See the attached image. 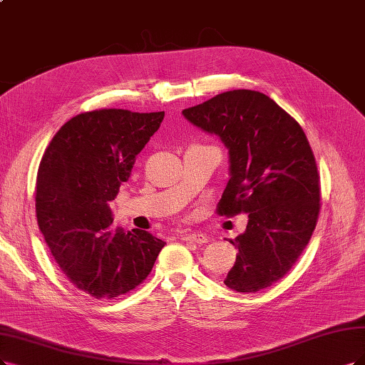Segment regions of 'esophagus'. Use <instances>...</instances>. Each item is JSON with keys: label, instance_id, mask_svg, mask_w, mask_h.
<instances>
[{"label": "esophagus", "instance_id": "1", "mask_svg": "<svg viewBox=\"0 0 365 365\" xmlns=\"http://www.w3.org/2000/svg\"><path fill=\"white\" fill-rule=\"evenodd\" d=\"M182 240H186V242H191V244H206V242L209 240V237L203 233H186V235H182Z\"/></svg>", "mask_w": 365, "mask_h": 365}]
</instances>
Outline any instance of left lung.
Segmentation results:
<instances>
[{
	"label": "left lung",
	"instance_id": "obj_1",
	"mask_svg": "<svg viewBox=\"0 0 365 365\" xmlns=\"http://www.w3.org/2000/svg\"><path fill=\"white\" fill-rule=\"evenodd\" d=\"M182 114L228 150L218 213L248 215L245 232L230 240L237 255L225 286L239 293L271 287L302 254L319 215V173L302 128L252 90L221 93Z\"/></svg>",
	"mask_w": 365,
	"mask_h": 365
}]
</instances>
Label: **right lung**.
<instances>
[{
    "label": "right lung",
    "instance_id": "obj_1",
    "mask_svg": "<svg viewBox=\"0 0 365 365\" xmlns=\"http://www.w3.org/2000/svg\"><path fill=\"white\" fill-rule=\"evenodd\" d=\"M162 120L164 111L79 114L53 135L40 160L38 228L64 277L94 299L137 287L165 245L145 230L114 228L110 207Z\"/></svg>",
    "mask_w": 365,
    "mask_h": 365
}]
</instances>
